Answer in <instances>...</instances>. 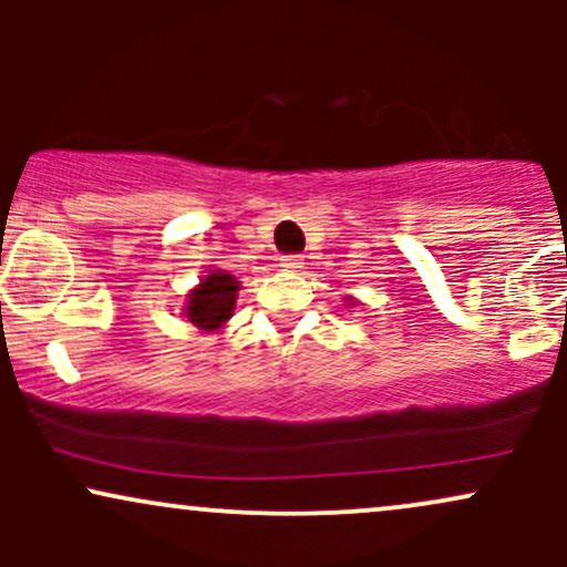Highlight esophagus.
<instances>
[{
	"label": "esophagus",
	"mask_w": 567,
	"mask_h": 567,
	"mask_svg": "<svg viewBox=\"0 0 567 567\" xmlns=\"http://www.w3.org/2000/svg\"><path fill=\"white\" fill-rule=\"evenodd\" d=\"M279 266H282L285 271H301L303 269V258L301 256H285L282 264H279Z\"/></svg>",
	"instance_id": "34e87169"
}]
</instances>
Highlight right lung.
<instances>
[{"instance_id": "1", "label": "right lung", "mask_w": 567, "mask_h": 567, "mask_svg": "<svg viewBox=\"0 0 567 567\" xmlns=\"http://www.w3.org/2000/svg\"><path fill=\"white\" fill-rule=\"evenodd\" d=\"M239 282L234 275L226 271H210L202 282L188 292L184 315L194 328L213 333L220 330L231 317L234 303H237Z\"/></svg>"}]
</instances>
